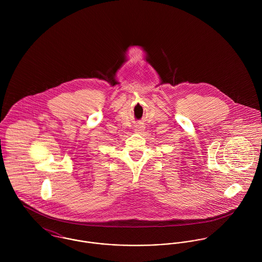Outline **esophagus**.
Masks as SVG:
<instances>
[{"instance_id": "obj_1", "label": "esophagus", "mask_w": 262, "mask_h": 262, "mask_svg": "<svg viewBox=\"0 0 262 262\" xmlns=\"http://www.w3.org/2000/svg\"><path fill=\"white\" fill-rule=\"evenodd\" d=\"M143 130H144V127H143V126H141V125L135 128V132H136V133H141Z\"/></svg>"}]
</instances>
